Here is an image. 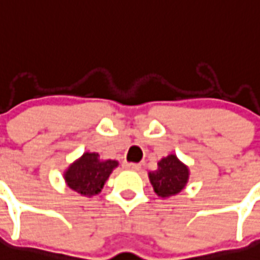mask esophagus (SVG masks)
I'll use <instances>...</instances> for the list:
<instances>
[{"mask_svg":"<svg viewBox=\"0 0 260 260\" xmlns=\"http://www.w3.org/2000/svg\"><path fill=\"white\" fill-rule=\"evenodd\" d=\"M123 166L127 169V170H132V171H137L140 170V168H141L139 164H131V162H124Z\"/></svg>","mask_w":260,"mask_h":260,"instance_id":"34e87169","label":"esophagus"}]
</instances>
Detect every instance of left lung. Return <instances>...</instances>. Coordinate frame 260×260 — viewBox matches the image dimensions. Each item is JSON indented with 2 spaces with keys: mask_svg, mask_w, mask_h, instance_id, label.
Segmentation results:
<instances>
[{
  "mask_svg": "<svg viewBox=\"0 0 260 260\" xmlns=\"http://www.w3.org/2000/svg\"><path fill=\"white\" fill-rule=\"evenodd\" d=\"M158 169L149 171V180L154 192L159 198L166 199L177 195L186 188L189 178V169L175 154L161 158Z\"/></svg>",
  "mask_w": 260,
  "mask_h": 260,
  "instance_id": "obj_1",
  "label": "left lung"
}]
</instances>
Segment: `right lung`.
Returning a JSON list of instances; mask_svg holds the SVG:
<instances>
[{
	"instance_id": "add662e5",
	"label": "right lung",
	"mask_w": 260,
	"mask_h": 260,
	"mask_svg": "<svg viewBox=\"0 0 260 260\" xmlns=\"http://www.w3.org/2000/svg\"><path fill=\"white\" fill-rule=\"evenodd\" d=\"M117 166L119 162L115 159H102L98 153L85 152L64 171L65 183L76 192L91 198L102 191Z\"/></svg>"
}]
</instances>
